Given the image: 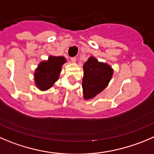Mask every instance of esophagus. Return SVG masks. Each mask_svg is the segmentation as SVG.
Instances as JSON below:
<instances>
[{"instance_id": "34e87169", "label": "esophagus", "mask_w": 154, "mask_h": 154, "mask_svg": "<svg viewBox=\"0 0 154 154\" xmlns=\"http://www.w3.org/2000/svg\"><path fill=\"white\" fill-rule=\"evenodd\" d=\"M71 61L72 63H75L76 62V57H71Z\"/></svg>"}]
</instances>
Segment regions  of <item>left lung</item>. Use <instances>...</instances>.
Segmentation results:
<instances>
[{
	"label": "left lung",
	"mask_w": 154,
	"mask_h": 154,
	"mask_svg": "<svg viewBox=\"0 0 154 154\" xmlns=\"http://www.w3.org/2000/svg\"><path fill=\"white\" fill-rule=\"evenodd\" d=\"M84 77L82 88L86 100L93 98L107 86L112 78L113 70L109 65L98 62L91 57L83 66Z\"/></svg>",
	"instance_id": "8db88e82"
}]
</instances>
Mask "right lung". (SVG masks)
<instances>
[{"mask_svg":"<svg viewBox=\"0 0 154 154\" xmlns=\"http://www.w3.org/2000/svg\"><path fill=\"white\" fill-rule=\"evenodd\" d=\"M66 63L63 57L50 56L48 61L39 64L35 72V84L39 89L45 91L57 81L62 65Z\"/></svg>","mask_w":154,"mask_h":154,"instance_id":"right-lung-1","label":"right lung"}]
</instances>
